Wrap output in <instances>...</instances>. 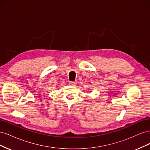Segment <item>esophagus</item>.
<instances>
[{
    "label": "esophagus",
    "instance_id": "obj_1",
    "mask_svg": "<svg viewBox=\"0 0 150 150\" xmlns=\"http://www.w3.org/2000/svg\"><path fill=\"white\" fill-rule=\"evenodd\" d=\"M69 84L71 86H76L77 84V82H76V81H70Z\"/></svg>",
    "mask_w": 150,
    "mask_h": 150
}]
</instances>
